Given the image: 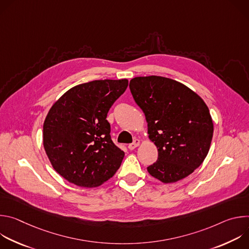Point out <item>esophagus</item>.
<instances>
[{"mask_svg":"<svg viewBox=\"0 0 249 249\" xmlns=\"http://www.w3.org/2000/svg\"><path fill=\"white\" fill-rule=\"evenodd\" d=\"M140 145V140L139 139H135L134 140V142H133V143L132 144H130L129 146H128V149L129 150H134V149H136L138 146Z\"/></svg>","mask_w":249,"mask_h":249,"instance_id":"1","label":"esophagus"}]
</instances>
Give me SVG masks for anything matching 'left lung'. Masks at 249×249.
I'll return each instance as SVG.
<instances>
[{"instance_id": "8db88e82", "label": "left lung", "mask_w": 249, "mask_h": 249, "mask_svg": "<svg viewBox=\"0 0 249 249\" xmlns=\"http://www.w3.org/2000/svg\"><path fill=\"white\" fill-rule=\"evenodd\" d=\"M129 88L159 152L148 172L163 183L185 178L210 150L214 124L207 104L185 85L164 77H136Z\"/></svg>"}]
</instances>
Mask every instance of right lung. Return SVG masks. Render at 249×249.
<instances>
[{
  "label": "right lung",
  "instance_id": "add662e5",
  "mask_svg": "<svg viewBox=\"0 0 249 249\" xmlns=\"http://www.w3.org/2000/svg\"><path fill=\"white\" fill-rule=\"evenodd\" d=\"M127 87L126 79L81 84L51 106L43 146L53 168L69 182L97 187L120 167L125 154L112 142L106 116Z\"/></svg>",
  "mask_w": 249,
  "mask_h": 249
}]
</instances>
